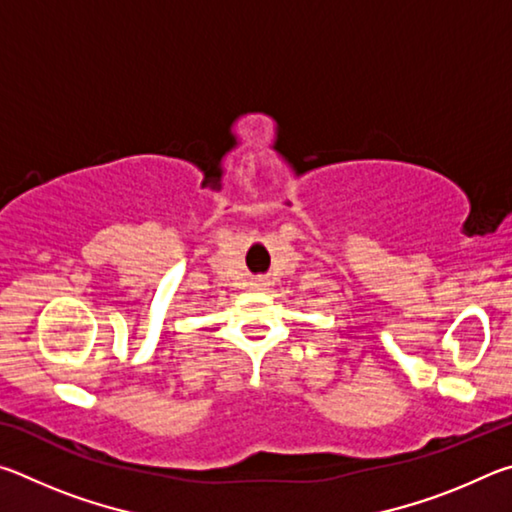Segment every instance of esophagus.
<instances>
[{
    "mask_svg": "<svg viewBox=\"0 0 512 512\" xmlns=\"http://www.w3.org/2000/svg\"><path fill=\"white\" fill-rule=\"evenodd\" d=\"M255 287H257V289H264L266 282H264V280H255Z\"/></svg>",
    "mask_w": 512,
    "mask_h": 512,
    "instance_id": "obj_1",
    "label": "esophagus"
}]
</instances>
